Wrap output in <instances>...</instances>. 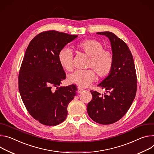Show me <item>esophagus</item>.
<instances>
[{"instance_id":"esophagus-1","label":"esophagus","mask_w":154,"mask_h":154,"mask_svg":"<svg viewBox=\"0 0 154 154\" xmlns=\"http://www.w3.org/2000/svg\"><path fill=\"white\" fill-rule=\"evenodd\" d=\"M83 91H84V89H82L81 88H80V87H78V93H81Z\"/></svg>"}]
</instances>
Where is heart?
<instances>
[{
	"mask_svg": "<svg viewBox=\"0 0 154 154\" xmlns=\"http://www.w3.org/2000/svg\"><path fill=\"white\" fill-rule=\"evenodd\" d=\"M77 48L90 56L88 67L92 68L98 76L105 77L111 72L114 63V57L111 51L103 49V45L95 39L82 40L77 43ZM59 62L67 71L73 69V53L67 47L63 48L58 54ZM96 75L92 69L77 70L68 76V81L79 87H87L95 79Z\"/></svg>",
	"mask_w": 154,
	"mask_h": 154,
	"instance_id": "obj_1",
	"label": "heart"
}]
</instances>
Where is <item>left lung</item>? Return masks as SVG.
I'll list each match as a JSON object with an SVG mask.
<instances>
[{"label": "left lung", "instance_id": "obj_1", "mask_svg": "<svg viewBox=\"0 0 154 154\" xmlns=\"http://www.w3.org/2000/svg\"><path fill=\"white\" fill-rule=\"evenodd\" d=\"M98 35L107 37L111 42L114 63L108 76L98 86L108 94L91 91L92 99L88 104L89 117L97 123L108 125L118 121L127 113L135 97L137 78L131 51L127 44L110 32Z\"/></svg>", "mask_w": 154, "mask_h": 154}]
</instances>
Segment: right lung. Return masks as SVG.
Segmentation results:
<instances>
[{
  "label": "right lung",
  "instance_id": "right-lung-1",
  "mask_svg": "<svg viewBox=\"0 0 154 154\" xmlns=\"http://www.w3.org/2000/svg\"><path fill=\"white\" fill-rule=\"evenodd\" d=\"M77 37L56 30L43 32L31 40L26 51L18 78L19 91L29 113L43 125L54 126L63 122L68 105L76 95L75 84L59 87L66 75L58 54Z\"/></svg>",
  "mask_w": 154,
  "mask_h": 154
}]
</instances>
